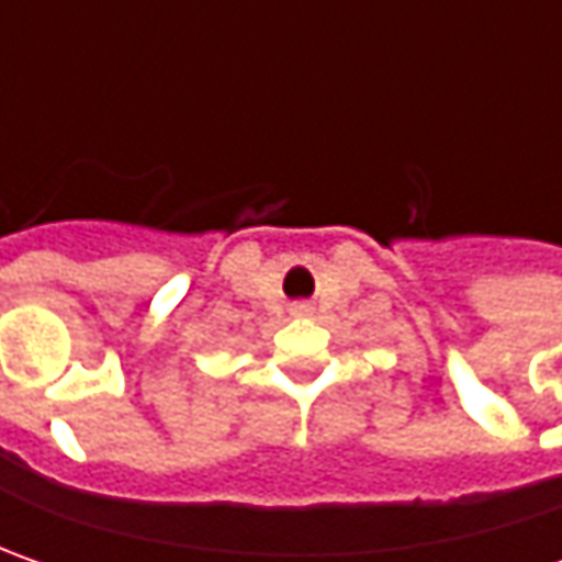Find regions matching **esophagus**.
Listing matches in <instances>:
<instances>
[{
    "mask_svg": "<svg viewBox=\"0 0 562 562\" xmlns=\"http://www.w3.org/2000/svg\"><path fill=\"white\" fill-rule=\"evenodd\" d=\"M291 313L293 315H310V313H313V306H310V303H293Z\"/></svg>",
    "mask_w": 562,
    "mask_h": 562,
    "instance_id": "obj_1",
    "label": "esophagus"
}]
</instances>
